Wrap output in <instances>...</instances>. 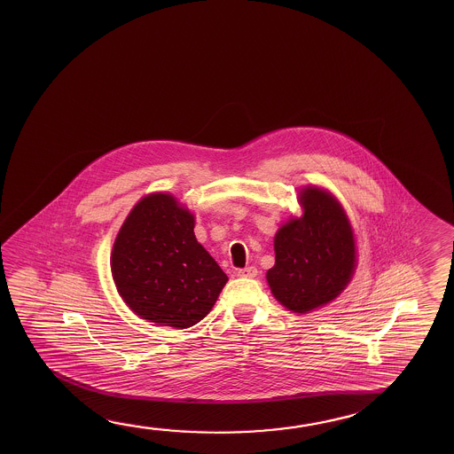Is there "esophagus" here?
<instances>
[{"mask_svg":"<svg viewBox=\"0 0 454 454\" xmlns=\"http://www.w3.org/2000/svg\"><path fill=\"white\" fill-rule=\"evenodd\" d=\"M238 275L239 277H246V278H253V277H256V275H258V269L254 268V266L239 269Z\"/></svg>","mask_w":454,"mask_h":454,"instance_id":"34e87169","label":"esophagus"}]
</instances>
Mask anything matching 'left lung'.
Instances as JSON below:
<instances>
[{
	"label": "left lung",
	"mask_w": 454,
	"mask_h": 454,
	"mask_svg": "<svg viewBox=\"0 0 454 454\" xmlns=\"http://www.w3.org/2000/svg\"><path fill=\"white\" fill-rule=\"evenodd\" d=\"M299 204L302 215L275 234V264L266 278L283 307L309 313L345 290L356 268V244L348 216L329 192L305 186Z\"/></svg>",
	"instance_id": "1"
}]
</instances>
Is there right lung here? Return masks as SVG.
<instances>
[{
  "mask_svg": "<svg viewBox=\"0 0 454 454\" xmlns=\"http://www.w3.org/2000/svg\"><path fill=\"white\" fill-rule=\"evenodd\" d=\"M193 228V214L168 193L142 198L121 224L112 248V277L142 320L193 326L223 290L228 277L196 240Z\"/></svg>",
  "mask_w": 454,
  "mask_h": 454,
  "instance_id": "1",
  "label": "right lung"
}]
</instances>
